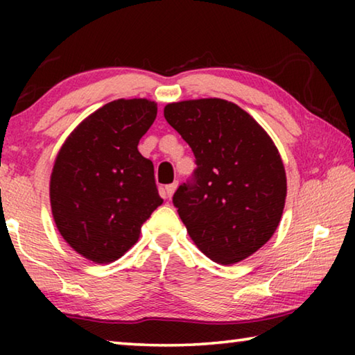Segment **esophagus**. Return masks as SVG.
Masks as SVG:
<instances>
[{"label": "esophagus", "mask_w": 355, "mask_h": 355, "mask_svg": "<svg viewBox=\"0 0 355 355\" xmlns=\"http://www.w3.org/2000/svg\"><path fill=\"white\" fill-rule=\"evenodd\" d=\"M177 186H178V183H177V182H173V183H171V184H167V186H166V196L169 197V199H171V197L173 196V192H175Z\"/></svg>", "instance_id": "obj_1"}]
</instances>
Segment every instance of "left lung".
I'll list each match as a JSON object with an SVG mask.
<instances>
[{"mask_svg": "<svg viewBox=\"0 0 355 355\" xmlns=\"http://www.w3.org/2000/svg\"><path fill=\"white\" fill-rule=\"evenodd\" d=\"M164 117L196 156L191 182L172 199L191 239L219 264L250 257L284 213L286 175L277 147L250 114L222 98L169 103Z\"/></svg>", "mask_w": 355, "mask_h": 355, "instance_id": "obj_1", "label": "left lung"}]
</instances>
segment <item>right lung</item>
<instances>
[{"label": "right lung", "instance_id": "add662e5", "mask_svg": "<svg viewBox=\"0 0 355 355\" xmlns=\"http://www.w3.org/2000/svg\"><path fill=\"white\" fill-rule=\"evenodd\" d=\"M155 101L114 100L64 142L50 180L53 219L71 249L98 264L133 248L163 199L153 163L137 144L156 119Z\"/></svg>", "mask_w": 355, "mask_h": 355}]
</instances>
